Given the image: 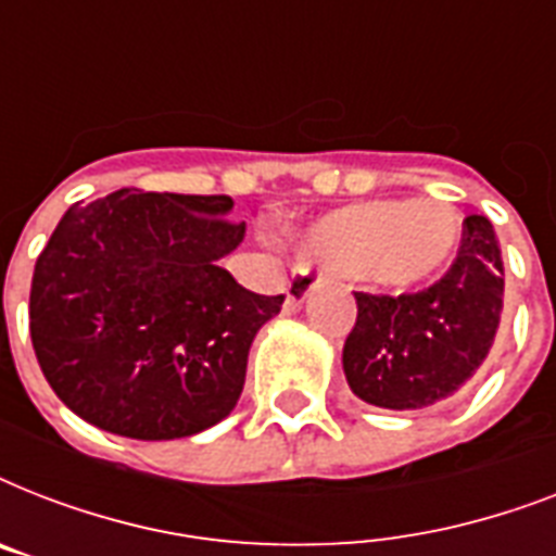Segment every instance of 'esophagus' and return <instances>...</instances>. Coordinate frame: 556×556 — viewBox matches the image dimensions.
Here are the masks:
<instances>
[{"mask_svg":"<svg viewBox=\"0 0 556 556\" xmlns=\"http://www.w3.org/2000/svg\"><path fill=\"white\" fill-rule=\"evenodd\" d=\"M312 291H314V279L308 277L305 270H294V277H291V282H288V294H286L288 312H296V308L308 300Z\"/></svg>","mask_w":556,"mask_h":556,"instance_id":"esophagus-1","label":"esophagus"}]
</instances>
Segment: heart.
Wrapping results in <instances>:
<instances>
[{
	"label": "heart",
	"instance_id": "obj_1",
	"mask_svg": "<svg viewBox=\"0 0 556 556\" xmlns=\"http://www.w3.org/2000/svg\"><path fill=\"white\" fill-rule=\"evenodd\" d=\"M465 239V218L441 199H378L331 210L300 236L308 265L331 277L364 279L392 294L447 274Z\"/></svg>",
	"mask_w": 556,
	"mask_h": 556
}]
</instances>
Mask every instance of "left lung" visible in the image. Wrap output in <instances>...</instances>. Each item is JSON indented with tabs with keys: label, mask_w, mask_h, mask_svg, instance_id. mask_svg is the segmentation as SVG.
Listing matches in <instances>:
<instances>
[{
	"label": "left lung",
	"mask_w": 556,
	"mask_h": 556,
	"mask_svg": "<svg viewBox=\"0 0 556 556\" xmlns=\"http://www.w3.org/2000/svg\"><path fill=\"white\" fill-rule=\"evenodd\" d=\"M447 277L421 294H355L357 323L343 346V375L361 401L421 409L473 378L500 329L505 268L493 225L467 216Z\"/></svg>",
	"instance_id": "left-lung-1"
}]
</instances>
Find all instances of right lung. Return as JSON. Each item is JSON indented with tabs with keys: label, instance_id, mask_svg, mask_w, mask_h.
Masks as SVG:
<instances>
[{
	"label": "right lung",
	"instance_id": "right-lung-1",
	"mask_svg": "<svg viewBox=\"0 0 556 556\" xmlns=\"http://www.w3.org/2000/svg\"><path fill=\"white\" fill-rule=\"evenodd\" d=\"M230 195L117 190L72 204L30 279V343L74 415L124 439H187L233 413L253 338L286 296L218 265Z\"/></svg>",
	"mask_w": 556,
	"mask_h": 556
}]
</instances>
